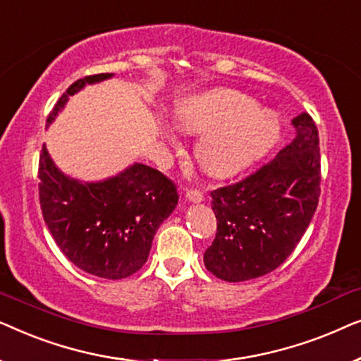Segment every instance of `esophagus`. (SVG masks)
<instances>
[{"mask_svg": "<svg viewBox=\"0 0 361 361\" xmlns=\"http://www.w3.org/2000/svg\"><path fill=\"white\" fill-rule=\"evenodd\" d=\"M185 199L192 202V204H200V202L204 200V194H202L200 190L190 189V190H185Z\"/></svg>", "mask_w": 361, "mask_h": 361, "instance_id": "34e87169", "label": "esophagus"}]
</instances>
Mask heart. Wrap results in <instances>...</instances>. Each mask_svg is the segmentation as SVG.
<instances>
[{"instance_id":"1","label":"heart","mask_w":361,"mask_h":361,"mask_svg":"<svg viewBox=\"0 0 361 361\" xmlns=\"http://www.w3.org/2000/svg\"><path fill=\"white\" fill-rule=\"evenodd\" d=\"M176 123L182 131L202 135L194 147L195 159L216 177L251 166L281 136L279 118L236 90H212L185 98L176 106ZM161 137L166 145H177L176 128L162 125Z\"/></svg>"}]
</instances>
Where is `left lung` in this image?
Listing matches in <instances>:
<instances>
[{
    "mask_svg": "<svg viewBox=\"0 0 361 361\" xmlns=\"http://www.w3.org/2000/svg\"><path fill=\"white\" fill-rule=\"evenodd\" d=\"M295 137L269 164L238 184L212 192L216 235L205 268L228 283L283 264L312 220L320 194L319 133L312 118H293Z\"/></svg>",
    "mask_w": 361,
    "mask_h": 361,
    "instance_id": "8db88e82",
    "label": "left lung"
}]
</instances>
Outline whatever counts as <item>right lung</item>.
<instances>
[{
    "mask_svg": "<svg viewBox=\"0 0 361 361\" xmlns=\"http://www.w3.org/2000/svg\"><path fill=\"white\" fill-rule=\"evenodd\" d=\"M111 77L98 73L73 82L49 115L47 128L68 98ZM39 200L47 228L68 261L98 278L123 279L146 263L152 238L179 195L174 182L141 162L102 180L75 179L59 169L44 145Z\"/></svg>",
    "mask_w": 361,
    "mask_h": 361,
    "instance_id": "obj_1",
    "label": "right lung"
}]
</instances>
